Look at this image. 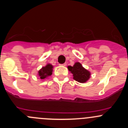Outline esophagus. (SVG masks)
I'll use <instances>...</instances> for the list:
<instances>
[{"label": "esophagus", "instance_id": "1", "mask_svg": "<svg viewBox=\"0 0 128 128\" xmlns=\"http://www.w3.org/2000/svg\"><path fill=\"white\" fill-rule=\"evenodd\" d=\"M60 66H66L67 65L66 63H64V64H60Z\"/></svg>", "mask_w": 128, "mask_h": 128}]
</instances>
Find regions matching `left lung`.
<instances>
[{
  "mask_svg": "<svg viewBox=\"0 0 128 128\" xmlns=\"http://www.w3.org/2000/svg\"><path fill=\"white\" fill-rule=\"evenodd\" d=\"M68 68L73 74L74 79L77 82L84 83L90 78V72L84 69L80 63L76 62L74 66H68Z\"/></svg>",
  "mask_w": 128,
  "mask_h": 128,
  "instance_id": "obj_1",
  "label": "left lung"
}]
</instances>
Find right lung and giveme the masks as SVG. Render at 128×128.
Returning a JSON list of instances; mask_svg holds the SVG:
<instances>
[{"instance_id":"obj_1","label":"right lung","mask_w":128,"mask_h":128,"mask_svg":"<svg viewBox=\"0 0 128 128\" xmlns=\"http://www.w3.org/2000/svg\"><path fill=\"white\" fill-rule=\"evenodd\" d=\"M52 66L51 64H47L45 67L42 68L38 72V75L41 79H44L46 77L51 76L52 74Z\"/></svg>"}]
</instances>
